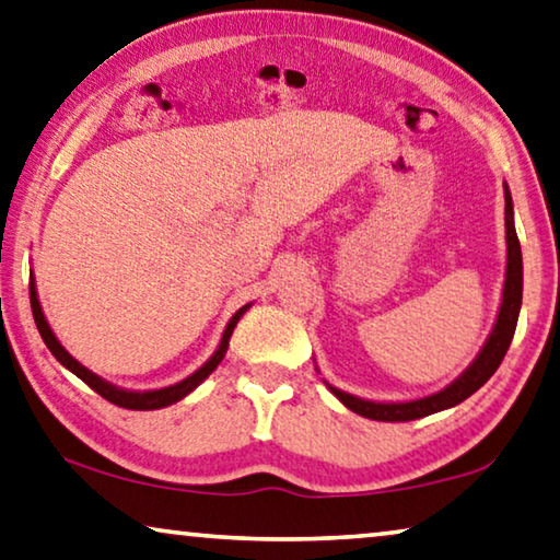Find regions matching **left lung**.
Here are the masks:
<instances>
[{"mask_svg": "<svg viewBox=\"0 0 560 560\" xmlns=\"http://www.w3.org/2000/svg\"><path fill=\"white\" fill-rule=\"evenodd\" d=\"M505 238H508V269H505L503 304H500L495 329L486 341V347H482L478 360L467 366L460 380H455L453 385L438 392V395L415 399V402H399V405L366 402V399L347 395V392L331 387L334 395H337L349 410L362 417H370V420L407 422V420H417V417L460 405L463 399H467L472 392H478L482 385H486V382L495 374L500 362H503L508 347H511L515 324H518L521 302H523V256H521L518 233H515V226H513V200H511V194H508V188H505Z\"/></svg>", "mask_w": 560, "mask_h": 560, "instance_id": "1", "label": "left lung"}]
</instances>
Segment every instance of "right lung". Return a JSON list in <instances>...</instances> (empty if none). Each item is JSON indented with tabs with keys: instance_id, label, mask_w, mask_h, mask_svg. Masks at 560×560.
<instances>
[{
	"instance_id": "right-lung-1",
	"label": "right lung",
	"mask_w": 560,
	"mask_h": 560,
	"mask_svg": "<svg viewBox=\"0 0 560 560\" xmlns=\"http://www.w3.org/2000/svg\"><path fill=\"white\" fill-rule=\"evenodd\" d=\"M30 302H32V314H35L37 329H39V334H42V339H45V345H47L49 352L55 354V360L60 362L62 366H67V370H70L72 374H78V377H80L82 382H85V385H88L90 389H95L100 397H105L107 402H113V405H118V407H125V410H158V407H165V405L178 402V399L186 397L188 392H194V389L200 385V382H203V380L208 377V374H211V372L215 370V366H219V362L223 360V354H226V349H229V339H231V334H233V327H236L238 319H241V314H244L246 308H248V306H244V308H238L236 314H233V319L229 322L226 331H223L221 347L215 349V354L211 357V360H208L203 366H200V370H198L196 374H190L188 380H183V382H178V385L165 387V389L128 392V389H118V387L107 385L105 380H100L97 374L85 370V366H82L80 362H74L72 357L65 352V347L60 345V341L55 339V334H52V329H49L45 314H42L39 302H37L35 281H30Z\"/></svg>"
}]
</instances>
